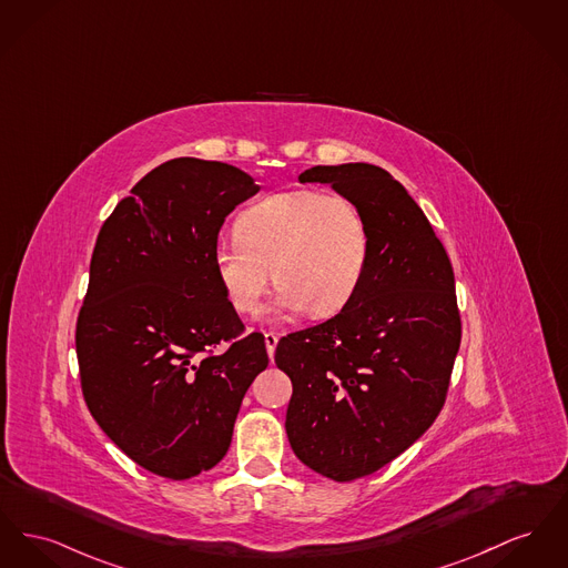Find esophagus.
<instances>
[{
    "mask_svg": "<svg viewBox=\"0 0 568 568\" xmlns=\"http://www.w3.org/2000/svg\"><path fill=\"white\" fill-rule=\"evenodd\" d=\"M264 338H266L267 356L272 358V354H274V349H276V343H278V334L264 333Z\"/></svg>",
    "mask_w": 568,
    "mask_h": 568,
    "instance_id": "1",
    "label": "esophagus"
}]
</instances>
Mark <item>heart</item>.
Here are the masks:
<instances>
[{"mask_svg":"<svg viewBox=\"0 0 568 568\" xmlns=\"http://www.w3.org/2000/svg\"><path fill=\"white\" fill-rule=\"evenodd\" d=\"M371 257V232L361 207L345 195L292 191L248 205L234 237L212 248L216 278L240 313H255L270 278L278 311L333 315L356 296Z\"/></svg>","mask_w":568,"mask_h":568,"instance_id":"obj_1","label":"heart"}]
</instances>
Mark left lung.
<instances>
[{
    "label": "left lung",
    "instance_id": "left-lung-1",
    "mask_svg": "<svg viewBox=\"0 0 568 568\" xmlns=\"http://www.w3.org/2000/svg\"><path fill=\"white\" fill-rule=\"evenodd\" d=\"M367 219L371 257L356 296L324 324L278 341L292 379L285 432L304 466L347 483L397 459L444 407L462 343L455 274L432 223L386 169L317 165Z\"/></svg>",
    "mask_w": 568,
    "mask_h": 568
}]
</instances>
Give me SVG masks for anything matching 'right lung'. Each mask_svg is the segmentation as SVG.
Masks as SVG:
<instances>
[{"mask_svg":"<svg viewBox=\"0 0 568 568\" xmlns=\"http://www.w3.org/2000/svg\"><path fill=\"white\" fill-rule=\"evenodd\" d=\"M257 191L234 165L173 159L97 237L74 333L83 399L124 455L171 480L225 457L244 393L267 367L264 334H244L212 266L225 216Z\"/></svg>","mask_w":568,"mask_h":568,"instance_id":"obj_1","label":"right lung"}]
</instances>
